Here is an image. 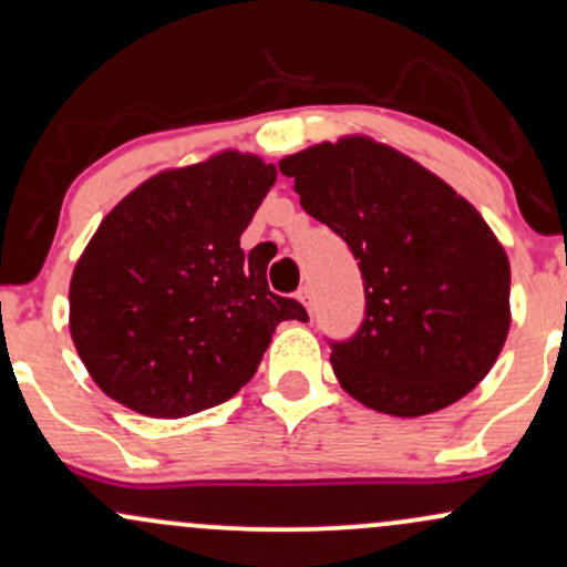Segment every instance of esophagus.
Wrapping results in <instances>:
<instances>
[{
    "mask_svg": "<svg viewBox=\"0 0 567 567\" xmlns=\"http://www.w3.org/2000/svg\"><path fill=\"white\" fill-rule=\"evenodd\" d=\"M298 301H301V303L306 306V309L311 311V290H309V288H301V290H298Z\"/></svg>",
    "mask_w": 567,
    "mask_h": 567,
    "instance_id": "esophagus-1",
    "label": "esophagus"
}]
</instances>
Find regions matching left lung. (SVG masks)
I'll return each mask as SVG.
<instances>
[{
    "mask_svg": "<svg viewBox=\"0 0 567 567\" xmlns=\"http://www.w3.org/2000/svg\"><path fill=\"white\" fill-rule=\"evenodd\" d=\"M301 207L349 245L365 320L330 343L333 373L379 413L415 419L466 396L509 333V258L485 218L424 165L347 135L279 159Z\"/></svg>",
    "mask_w": 567,
    "mask_h": 567,
    "instance_id": "left-lung-1",
    "label": "left lung"
}]
</instances>
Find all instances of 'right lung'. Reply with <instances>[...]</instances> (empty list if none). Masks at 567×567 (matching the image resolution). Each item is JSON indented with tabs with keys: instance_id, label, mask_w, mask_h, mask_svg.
<instances>
[{
	"instance_id": "add662e5",
	"label": "right lung",
	"mask_w": 567,
	"mask_h": 567,
	"mask_svg": "<svg viewBox=\"0 0 567 567\" xmlns=\"http://www.w3.org/2000/svg\"><path fill=\"white\" fill-rule=\"evenodd\" d=\"M275 181V165L229 148L152 175L101 220L69 288L71 338L101 392L152 419L216 408L279 322L309 320L239 247Z\"/></svg>"
}]
</instances>
